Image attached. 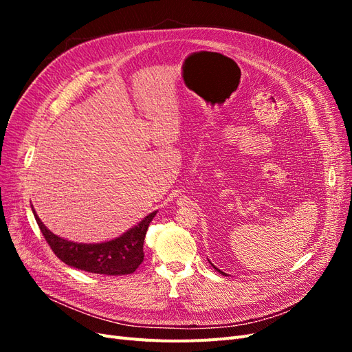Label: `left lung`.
Here are the masks:
<instances>
[{
  "label": "left lung",
  "mask_w": 352,
  "mask_h": 352,
  "mask_svg": "<svg viewBox=\"0 0 352 352\" xmlns=\"http://www.w3.org/2000/svg\"><path fill=\"white\" fill-rule=\"evenodd\" d=\"M210 264H211V265H212V267H214V269H216V270H217V272H219V273H220V274H223V276H228V274H226V273H225V272H221V270H219V269H217V267H216V265H214V264H212V263H210Z\"/></svg>",
  "instance_id": "1"
}]
</instances>
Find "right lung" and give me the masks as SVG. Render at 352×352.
<instances>
[{"mask_svg":"<svg viewBox=\"0 0 352 352\" xmlns=\"http://www.w3.org/2000/svg\"><path fill=\"white\" fill-rule=\"evenodd\" d=\"M38 226L57 257L70 267L89 273L122 276L133 273L144 261V239L148 226L157 214L153 211L136 226L119 238L101 243H79L54 235L38 217L32 207Z\"/></svg>","mask_w":352,"mask_h":352,"instance_id":"obj_1","label":"right lung"}]
</instances>
